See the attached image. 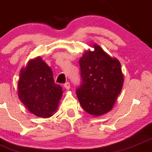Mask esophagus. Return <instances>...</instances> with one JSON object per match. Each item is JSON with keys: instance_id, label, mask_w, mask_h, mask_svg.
<instances>
[{"instance_id": "34e87169", "label": "esophagus", "mask_w": 152, "mask_h": 152, "mask_svg": "<svg viewBox=\"0 0 152 152\" xmlns=\"http://www.w3.org/2000/svg\"><path fill=\"white\" fill-rule=\"evenodd\" d=\"M64 87L67 90H69V88H70V84H69V83H68V82H67V83H66L64 85Z\"/></svg>"}]
</instances>
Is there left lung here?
I'll return each instance as SVG.
<instances>
[{
	"mask_svg": "<svg viewBox=\"0 0 152 152\" xmlns=\"http://www.w3.org/2000/svg\"><path fill=\"white\" fill-rule=\"evenodd\" d=\"M93 47V52L86 51L80 59L82 81L76 95L87 113L99 116L113 108L124 80L116 58L109 56L98 44Z\"/></svg>",
	"mask_w": 152,
	"mask_h": 152,
	"instance_id": "1",
	"label": "left lung"
}]
</instances>
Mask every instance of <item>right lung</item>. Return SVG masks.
<instances>
[{"mask_svg": "<svg viewBox=\"0 0 152 152\" xmlns=\"http://www.w3.org/2000/svg\"><path fill=\"white\" fill-rule=\"evenodd\" d=\"M62 88L55 84L51 68L40 57L30 59L22 68L18 82L20 100L31 113L49 118L58 108Z\"/></svg>", "mask_w": 152, "mask_h": 152, "instance_id": "add662e5", "label": "right lung"}]
</instances>
